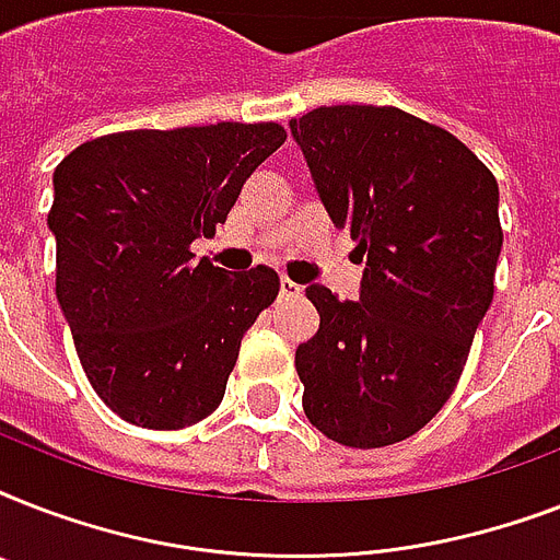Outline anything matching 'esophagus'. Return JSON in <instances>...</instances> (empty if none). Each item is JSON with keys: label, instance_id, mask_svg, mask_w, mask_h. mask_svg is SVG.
<instances>
[{"label": "esophagus", "instance_id": "esophagus-1", "mask_svg": "<svg viewBox=\"0 0 560 560\" xmlns=\"http://www.w3.org/2000/svg\"><path fill=\"white\" fill-rule=\"evenodd\" d=\"M281 296L299 299L302 296V284H296V281H290V279H281Z\"/></svg>", "mask_w": 560, "mask_h": 560}]
</instances>
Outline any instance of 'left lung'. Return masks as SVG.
<instances>
[{
  "label": "left lung",
  "instance_id": "8db88e82",
  "mask_svg": "<svg viewBox=\"0 0 560 560\" xmlns=\"http://www.w3.org/2000/svg\"><path fill=\"white\" fill-rule=\"evenodd\" d=\"M290 130L366 258L360 302L305 290L319 331L296 349L302 407L346 447L404 442L447 404L494 299L500 188L456 136L398 107H316Z\"/></svg>",
  "mask_w": 560,
  "mask_h": 560
}]
</instances>
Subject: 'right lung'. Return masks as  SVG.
<instances>
[{
	"instance_id": "add662e5",
	"label": "right lung",
	"mask_w": 560,
	"mask_h": 560,
	"mask_svg": "<svg viewBox=\"0 0 560 560\" xmlns=\"http://www.w3.org/2000/svg\"><path fill=\"white\" fill-rule=\"evenodd\" d=\"M288 139L276 121L125 130L55 168L57 302L92 389L118 418L183 430L223 400L244 334L279 296L270 267L229 276L191 244Z\"/></svg>"
}]
</instances>
